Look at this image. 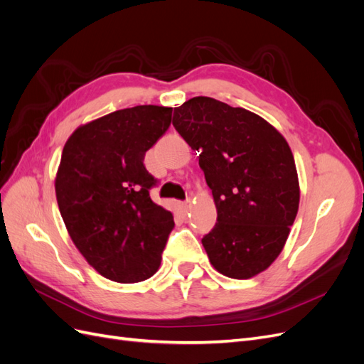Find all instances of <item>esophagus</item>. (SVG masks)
I'll list each match as a JSON object with an SVG mask.
<instances>
[{
  "label": "esophagus",
  "mask_w": 364,
  "mask_h": 364,
  "mask_svg": "<svg viewBox=\"0 0 364 364\" xmlns=\"http://www.w3.org/2000/svg\"><path fill=\"white\" fill-rule=\"evenodd\" d=\"M181 209H182V213H188L191 209V200L186 199L185 202H181Z\"/></svg>",
  "instance_id": "34e87169"
}]
</instances>
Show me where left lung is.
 Segmentation results:
<instances>
[{
  "instance_id": "left-lung-1",
  "label": "left lung",
  "mask_w": 364,
  "mask_h": 364,
  "mask_svg": "<svg viewBox=\"0 0 364 364\" xmlns=\"http://www.w3.org/2000/svg\"><path fill=\"white\" fill-rule=\"evenodd\" d=\"M173 126L200 153L217 208L202 238L214 269L249 279L278 258L299 208V181L287 141L259 115L211 97L174 107Z\"/></svg>"
}]
</instances>
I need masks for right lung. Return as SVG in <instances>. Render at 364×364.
<instances>
[{"label":"right lung","mask_w":364,"mask_h":364,"mask_svg":"<svg viewBox=\"0 0 364 364\" xmlns=\"http://www.w3.org/2000/svg\"><path fill=\"white\" fill-rule=\"evenodd\" d=\"M170 123L171 107L121 109L80 126L63 147L60 215L85 259L111 281L139 282L159 269L174 220L151 200L158 181L144 156Z\"/></svg>","instance_id":"add662e5"}]
</instances>
